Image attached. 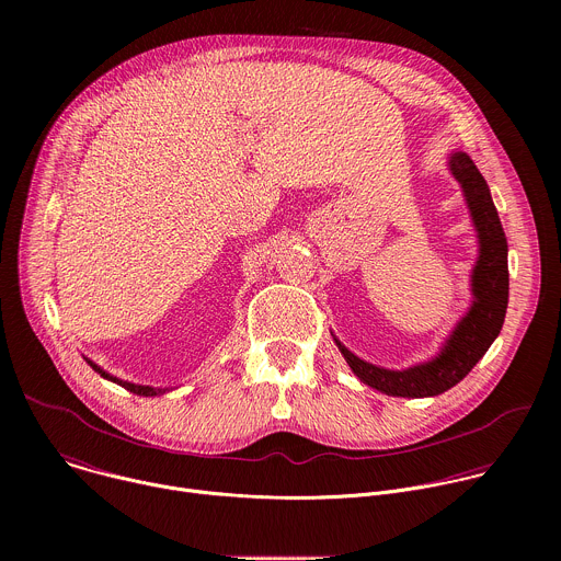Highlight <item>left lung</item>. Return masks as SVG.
<instances>
[{
  "mask_svg": "<svg viewBox=\"0 0 561 561\" xmlns=\"http://www.w3.org/2000/svg\"><path fill=\"white\" fill-rule=\"evenodd\" d=\"M450 171L463 188L479 234V260L472 271L474 301L453 331L442 355L407 370H386L359 359L335 340L353 373L370 388L392 397H433L459 383L491 348L506 317L508 244L489 184L466 152L450 154Z\"/></svg>",
  "mask_w": 561,
  "mask_h": 561,
  "instance_id": "8db88e82",
  "label": "left lung"
}]
</instances>
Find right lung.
Returning a JSON list of instances; mask_svg holds the SVG:
<instances>
[{
  "instance_id": "add662e5",
  "label": "right lung",
  "mask_w": 561,
  "mask_h": 561,
  "mask_svg": "<svg viewBox=\"0 0 561 561\" xmlns=\"http://www.w3.org/2000/svg\"><path fill=\"white\" fill-rule=\"evenodd\" d=\"M91 366H93V370H98L102 377H106V379H111V381H115V383H119V386H124L126 390H130V392H135V394H144V397H152V394H159V392H164L162 388H150V386H139V383H128V381H122V379H117V377H113V375H108V373H104L100 366H95L91 359H87Z\"/></svg>"
}]
</instances>
